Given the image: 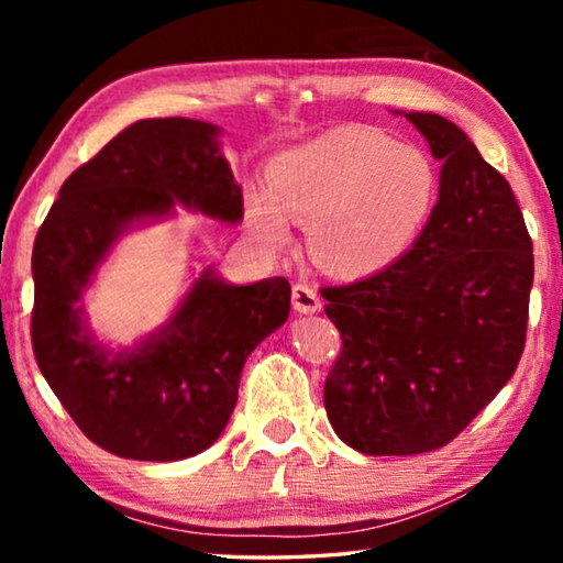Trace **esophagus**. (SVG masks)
Here are the masks:
<instances>
[{"label": "esophagus", "instance_id": "obj_1", "mask_svg": "<svg viewBox=\"0 0 563 563\" xmlns=\"http://www.w3.org/2000/svg\"><path fill=\"white\" fill-rule=\"evenodd\" d=\"M292 308L298 310L300 316H312V312H318L322 308V302L318 298L316 288L308 283L292 285Z\"/></svg>", "mask_w": 563, "mask_h": 563}]
</instances>
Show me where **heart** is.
Here are the masks:
<instances>
[{
	"label": "heart",
	"mask_w": 563,
	"mask_h": 563,
	"mask_svg": "<svg viewBox=\"0 0 563 563\" xmlns=\"http://www.w3.org/2000/svg\"><path fill=\"white\" fill-rule=\"evenodd\" d=\"M437 190L422 148L367 126H335L271 161L268 188H247L245 225L275 253L290 245L292 221H308L310 258L340 278H365L415 245Z\"/></svg>",
	"instance_id": "b5f03b06"
}]
</instances>
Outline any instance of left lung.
<instances>
[{
    "mask_svg": "<svg viewBox=\"0 0 563 563\" xmlns=\"http://www.w3.org/2000/svg\"><path fill=\"white\" fill-rule=\"evenodd\" d=\"M405 119L442 161L430 221L389 268L322 288L342 335L325 379L328 419L373 456L440 450L497 397L523 352L533 283L531 238L507 178L440 113Z\"/></svg>",
    "mask_w": 563,
    "mask_h": 563,
    "instance_id": "left-lung-1",
    "label": "left lung"
}]
</instances>
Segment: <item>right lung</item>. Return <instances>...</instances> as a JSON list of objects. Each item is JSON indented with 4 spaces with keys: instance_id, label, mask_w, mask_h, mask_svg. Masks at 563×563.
<instances>
[{
    "instance_id": "1",
    "label": "right lung",
    "mask_w": 563,
    "mask_h": 563,
    "mask_svg": "<svg viewBox=\"0 0 563 563\" xmlns=\"http://www.w3.org/2000/svg\"><path fill=\"white\" fill-rule=\"evenodd\" d=\"M218 136L198 119L131 123L64 180L36 233V365L79 430L123 460L178 462L208 450L233 415L247 355L288 320V280L233 285L208 265L136 345H103L87 322L84 292L131 228L174 218L176 206L241 223L243 190Z\"/></svg>"
}]
</instances>
